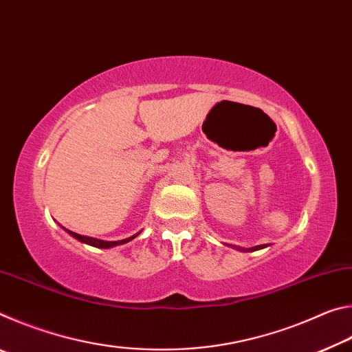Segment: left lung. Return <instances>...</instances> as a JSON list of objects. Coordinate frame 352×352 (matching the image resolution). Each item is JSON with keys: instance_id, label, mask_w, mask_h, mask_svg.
Wrapping results in <instances>:
<instances>
[{"instance_id": "1", "label": "left lung", "mask_w": 352, "mask_h": 352, "mask_svg": "<svg viewBox=\"0 0 352 352\" xmlns=\"http://www.w3.org/2000/svg\"><path fill=\"white\" fill-rule=\"evenodd\" d=\"M267 245H256V247H252V248H241V247H236L239 252H256V250H261V248H265Z\"/></svg>"}]
</instances>
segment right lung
Returning <instances> with one entry per match:
<instances>
[{
	"instance_id": "obj_1",
	"label": "right lung",
	"mask_w": 352,
	"mask_h": 352,
	"mask_svg": "<svg viewBox=\"0 0 352 352\" xmlns=\"http://www.w3.org/2000/svg\"><path fill=\"white\" fill-rule=\"evenodd\" d=\"M65 231H67L69 236H73L74 239L80 241L82 243H88V245L96 247V248H113V247H116V245H122V243L130 242V241L135 239V237L141 233V231H140V233H136V234L130 236V237H127V239H122V241H102V239H96V237L77 234V233H74V231H69V230H65Z\"/></svg>"
}]
</instances>
